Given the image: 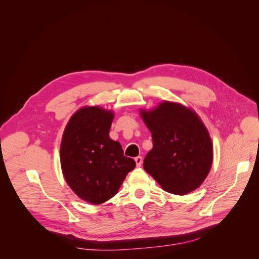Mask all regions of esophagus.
Segmentation results:
<instances>
[{"label": "esophagus", "instance_id": "obj_1", "mask_svg": "<svg viewBox=\"0 0 259 259\" xmlns=\"http://www.w3.org/2000/svg\"><path fill=\"white\" fill-rule=\"evenodd\" d=\"M134 160H135L136 166H137V167H140V166H141V164H142V158L138 156V157H136Z\"/></svg>", "mask_w": 259, "mask_h": 259}]
</instances>
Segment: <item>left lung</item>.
Wrapping results in <instances>:
<instances>
[{"instance_id": "left-lung-1", "label": "left lung", "mask_w": 259, "mask_h": 259, "mask_svg": "<svg viewBox=\"0 0 259 259\" xmlns=\"http://www.w3.org/2000/svg\"><path fill=\"white\" fill-rule=\"evenodd\" d=\"M139 113L153 137L144 170L164 191L174 195H187L200 188L212 166L213 143L198 114L168 100Z\"/></svg>"}]
</instances>
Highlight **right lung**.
Segmentation results:
<instances>
[{"label":"right lung","mask_w":259,"mask_h":259,"mask_svg":"<svg viewBox=\"0 0 259 259\" xmlns=\"http://www.w3.org/2000/svg\"><path fill=\"white\" fill-rule=\"evenodd\" d=\"M115 113L85 105L68 120L60 143V164L70 190L81 200L99 205L120 190L135 161L109 137Z\"/></svg>","instance_id":"right-lung-1"}]
</instances>
